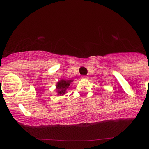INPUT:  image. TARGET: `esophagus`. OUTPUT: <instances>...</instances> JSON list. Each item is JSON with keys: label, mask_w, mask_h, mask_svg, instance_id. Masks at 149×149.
<instances>
[{"label": "esophagus", "mask_w": 149, "mask_h": 149, "mask_svg": "<svg viewBox=\"0 0 149 149\" xmlns=\"http://www.w3.org/2000/svg\"><path fill=\"white\" fill-rule=\"evenodd\" d=\"M81 78H82V79H87V78H88V77H87L86 76H83Z\"/></svg>", "instance_id": "34e87169"}]
</instances>
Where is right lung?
<instances>
[{
  "label": "right lung",
  "mask_w": 149,
  "mask_h": 149,
  "mask_svg": "<svg viewBox=\"0 0 149 149\" xmlns=\"http://www.w3.org/2000/svg\"><path fill=\"white\" fill-rule=\"evenodd\" d=\"M73 80H65V79H61L56 84V91L58 95L63 96L66 93L68 88H69Z\"/></svg>",
  "instance_id": "right-lung-1"
}]
</instances>
